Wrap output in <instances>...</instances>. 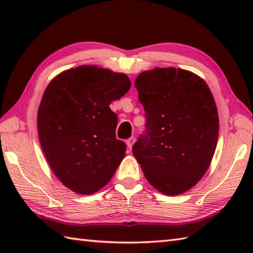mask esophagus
Here are the masks:
<instances>
[{"mask_svg": "<svg viewBox=\"0 0 253 253\" xmlns=\"http://www.w3.org/2000/svg\"><path fill=\"white\" fill-rule=\"evenodd\" d=\"M135 142H136V139H135V137H131V138H129V139H127L126 143H127V147H128V149L131 150V148H132V146H133V143H135Z\"/></svg>", "mask_w": 253, "mask_h": 253, "instance_id": "esophagus-1", "label": "esophagus"}]
</instances>
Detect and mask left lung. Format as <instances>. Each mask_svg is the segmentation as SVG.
Instances as JSON below:
<instances>
[{
  "label": "left lung",
  "mask_w": 253,
  "mask_h": 253,
  "mask_svg": "<svg viewBox=\"0 0 253 253\" xmlns=\"http://www.w3.org/2000/svg\"><path fill=\"white\" fill-rule=\"evenodd\" d=\"M146 133L132 153L150 185L166 196L188 191L208 170L218 138V114L207 83L185 69L157 67L135 80Z\"/></svg>",
  "instance_id": "1"
}]
</instances>
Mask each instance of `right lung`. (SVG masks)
<instances>
[{
  "instance_id": "right-lung-1",
  "label": "right lung",
  "mask_w": 253,
  "mask_h": 253,
  "mask_svg": "<svg viewBox=\"0 0 253 253\" xmlns=\"http://www.w3.org/2000/svg\"><path fill=\"white\" fill-rule=\"evenodd\" d=\"M130 85L125 74L82 65L58 74L46 87L38 133L51 169L68 189L96 192L125 158L126 144L115 135L117 115L109 105Z\"/></svg>"
}]
</instances>
